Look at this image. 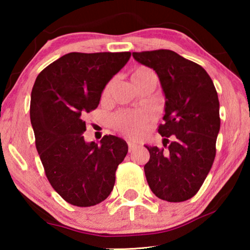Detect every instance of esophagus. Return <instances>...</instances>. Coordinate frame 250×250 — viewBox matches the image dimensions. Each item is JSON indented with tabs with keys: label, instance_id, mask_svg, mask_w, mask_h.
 Returning a JSON list of instances; mask_svg holds the SVG:
<instances>
[{
	"label": "esophagus",
	"instance_id": "1",
	"mask_svg": "<svg viewBox=\"0 0 250 250\" xmlns=\"http://www.w3.org/2000/svg\"><path fill=\"white\" fill-rule=\"evenodd\" d=\"M127 145H128V151L129 152L138 148V145H136V143H134V142H127Z\"/></svg>",
	"mask_w": 250,
	"mask_h": 250
}]
</instances>
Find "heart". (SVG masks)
I'll list each match as a JSON object with an SVG mask.
<instances>
[{"mask_svg":"<svg viewBox=\"0 0 250 250\" xmlns=\"http://www.w3.org/2000/svg\"><path fill=\"white\" fill-rule=\"evenodd\" d=\"M132 82L136 87H141L149 83H157V75L148 67L139 66L132 71ZM114 81L105 85L102 92V98L107 99L110 95ZM155 115L149 110H123L118 111L110 118V124L114 128L129 139H139L145 134Z\"/></svg>","mask_w":250,"mask_h":250,"instance_id":"b5f03b06","label":"heart"}]
</instances>
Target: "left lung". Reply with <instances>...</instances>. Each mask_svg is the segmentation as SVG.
Returning <instances> with one entry per match:
<instances>
[{"label": "left lung", "mask_w": 250, "mask_h": 250, "mask_svg": "<svg viewBox=\"0 0 250 250\" xmlns=\"http://www.w3.org/2000/svg\"><path fill=\"white\" fill-rule=\"evenodd\" d=\"M133 57L156 71L166 97L165 123L158 127L164 146H146V181L159 199L186 201L199 191L216 155L221 126L216 88L203 67L174 51H143ZM170 136L174 141L167 146Z\"/></svg>", "instance_id": "1"}]
</instances>
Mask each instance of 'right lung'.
<instances>
[{
	"label": "right lung",
	"instance_id": "add662e5",
	"mask_svg": "<svg viewBox=\"0 0 250 250\" xmlns=\"http://www.w3.org/2000/svg\"><path fill=\"white\" fill-rule=\"evenodd\" d=\"M131 52H70L50 63L36 77L30 97V123L44 172L68 204L90 207L114 189L116 169L127 143L104 135L100 146L86 143L85 116L98 108L111 77Z\"/></svg>",
	"mask_w": 250,
	"mask_h": 250
}]
</instances>
